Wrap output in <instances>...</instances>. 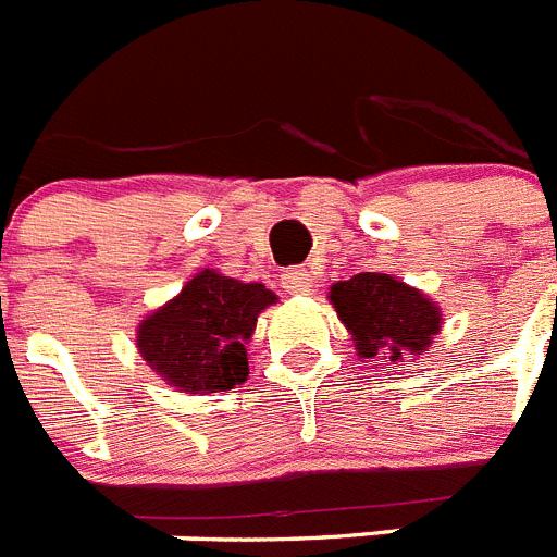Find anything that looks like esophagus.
I'll list each match as a JSON object with an SVG mask.
<instances>
[{
  "mask_svg": "<svg viewBox=\"0 0 557 557\" xmlns=\"http://www.w3.org/2000/svg\"><path fill=\"white\" fill-rule=\"evenodd\" d=\"M282 287L287 289L289 295H309V293H312V289H314V275H312V270H307V268L284 270Z\"/></svg>",
  "mask_w": 557,
  "mask_h": 557,
  "instance_id": "34e87169",
  "label": "esophagus"
}]
</instances>
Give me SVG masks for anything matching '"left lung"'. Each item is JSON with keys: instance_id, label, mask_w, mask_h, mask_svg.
<instances>
[{"instance_id": "1", "label": "left lung", "mask_w": 557, "mask_h": 557, "mask_svg": "<svg viewBox=\"0 0 557 557\" xmlns=\"http://www.w3.org/2000/svg\"><path fill=\"white\" fill-rule=\"evenodd\" d=\"M329 301L354 339L359 359L398 366L432 346L444 326L441 307L430 295L391 273H357L329 289Z\"/></svg>"}]
</instances>
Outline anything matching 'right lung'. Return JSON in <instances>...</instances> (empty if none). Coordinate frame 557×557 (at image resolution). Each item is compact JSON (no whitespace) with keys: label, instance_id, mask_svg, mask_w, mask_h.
Segmentation results:
<instances>
[{"label":"right lung","instance_id":"1","mask_svg":"<svg viewBox=\"0 0 557 557\" xmlns=\"http://www.w3.org/2000/svg\"><path fill=\"white\" fill-rule=\"evenodd\" d=\"M278 301L259 282L200 270L164 307L136 326L141 359L181 393H223L248 379V339L256 321Z\"/></svg>","mask_w":557,"mask_h":557}]
</instances>
